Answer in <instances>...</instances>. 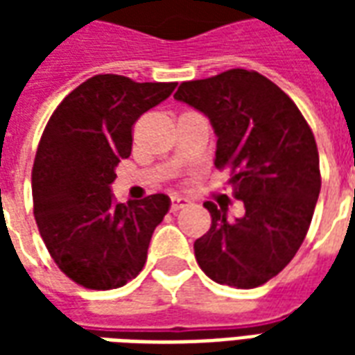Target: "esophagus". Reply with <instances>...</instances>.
I'll return each instance as SVG.
<instances>
[{"mask_svg": "<svg viewBox=\"0 0 355 355\" xmlns=\"http://www.w3.org/2000/svg\"><path fill=\"white\" fill-rule=\"evenodd\" d=\"M188 205H190V200H188V198H182V196H173V198H171V211H173V213H177V211L188 207Z\"/></svg>", "mask_w": 355, "mask_h": 355, "instance_id": "esophagus-1", "label": "esophagus"}]
</instances>
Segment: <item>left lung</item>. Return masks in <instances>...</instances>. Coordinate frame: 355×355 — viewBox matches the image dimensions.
Wrapping results in <instances>:
<instances>
[{"label": "left lung", "instance_id": "left-lung-1", "mask_svg": "<svg viewBox=\"0 0 355 355\" xmlns=\"http://www.w3.org/2000/svg\"><path fill=\"white\" fill-rule=\"evenodd\" d=\"M175 98L209 117L216 169L232 171L245 215L205 201L211 228L196 239L198 264L213 282L259 287L287 266L302 245L320 196V154L312 129L287 94L253 70L234 68L184 81Z\"/></svg>", "mask_w": 355, "mask_h": 355}]
</instances>
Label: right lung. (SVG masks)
<instances>
[{"instance_id":"add662e5","label":"right lung","mask_w":355,"mask_h":355,"mask_svg":"<svg viewBox=\"0 0 355 355\" xmlns=\"http://www.w3.org/2000/svg\"><path fill=\"white\" fill-rule=\"evenodd\" d=\"M175 87L101 73L73 89L43 131L32 169L35 223L53 261L85 289L123 287L144 268L169 196L116 203L110 186L131 155L135 121Z\"/></svg>"}]
</instances>
